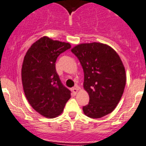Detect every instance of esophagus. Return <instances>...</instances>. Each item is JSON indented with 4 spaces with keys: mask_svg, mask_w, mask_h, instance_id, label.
Segmentation results:
<instances>
[{
    "mask_svg": "<svg viewBox=\"0 0 146 146\" xmlns=\"http://www.w3.org/2000/svg\"><path fill=\"white\" fill-rule=\"evenodd\" d=\"M78 91H79V87L78 86H75L72 88V92H73V94H77V93L78 92Z\"/></svg>",
    "mask_w": 146,
    "mask_h": 146,
    "instance_id": "esophagus-1",
    "label": "esophagus"
}]
</instances>
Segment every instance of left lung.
Here are the masks:
<instances>
[{
    "label": "left lung",
    "instance_id": "1",
    "mask_svg": "<svg viewBox=\"0 0 146 146\" xmlns=\"http://www.w3.org/2000/svg\"><path fill=\"white\" fill-rule=\"evenodd\" d=\"M84 72L83 88L89 103L83 107L91 118L111 113L122 98L126 83L124 65L114 49L101 43H80L72 48Z\"/></svg>",
    "mask_w": 146,
    "mask_h": 146
}]
</instances>
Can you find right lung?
I'll return each instance as SVG.
<instances>
[{
	"label": "right lung",
	"mask_w": 146,
	"mask_h": 146,
	"mask_svg": "<svg viewBox=\"0 0 146 146\" xmlns=\"http://www.w3.org/2000/svg\"><path fill=\"white\" fill-rule=\"evenodd\" d=\"M70 48V43L44 36L31 46L23 59L21 79L25 96L31 106L45 117L61 114L71 98L55 68L58 56Z\"/></svg>",
	"instance_id": "right-lung-1"
}]
</instances>
